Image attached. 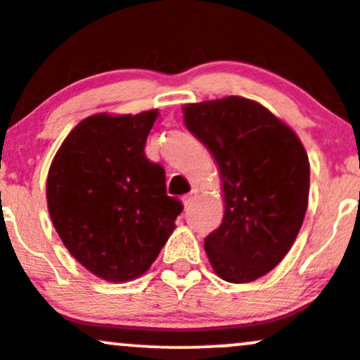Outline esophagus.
I'll return each mask as SVG.
<instances>
[{
	"instance_id": "esophagus-1",
	"label": "esophagus",
	"mask_w": 360,
	"mask_h": 360,
	"mask_svg": "<svg viewBox=\"0 0 360 360\" xmlns=\"http://www.w3.org/2000/svg\"><path fill=\"white\" fill-rule=\"evenodd\" d=\"M193 200H195V193H188V195H185L184 198H181V202H184L185 207L192 205Z\"/></svg>"
}]
</instances>
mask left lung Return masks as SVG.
I'll return each mask as SVG.
<instances>
[{"label": "left lung", "mask_w": 360, "mask_h": 360, "mask_svg": "<svg viewBox=\"0 0 360 360\" xmlns=\"http://www.w3.org/2000/svg\"><path fill=\"white\" fill-rule=\"evenodd\" d=\"M184 121L217 163L224 217L204 248L224 281L251 283L280 264L302 229L310 163L298 134L240 96L185 104Z\"/></svg>", "instance_id": "obj_1"}]
</instances>
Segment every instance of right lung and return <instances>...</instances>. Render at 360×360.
<instances>
[{
  "mask_svg": "<svg viewBox=\"0 0 360 360\" xmlns=\"http://www.w3.org/2000/svg\"><path fill=\"white\" fill-rule=\"evenodd\" d=\"M158 114L89 116L63 139L50 165L46 205L55 231L70 255L104 281L145 274L184 209L167 195L163 167L145 155Z\"/></svg>",
  "mask_w": 360,
  "mask_h": 360,
  "instance_id": "1",
  "label": "right lung"
}]
</instances>
